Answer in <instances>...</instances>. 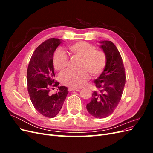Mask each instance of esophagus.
Wrapping results in <instances>:
<instances>
[{"label":"esophagus","instance_id":"obj_1","mask_svg":"<svg viewBox=\"0 0 153 153\" xmlns=\"http://www.w3.org/2000/svg\"><path fill=\"white\" fill-rule=\"evenodd\" d=\"M68 91H79L80 89H75V88L69 87V88H68Z\"/></svg>","mask_w":153,"mask_h":153}]
</instances>
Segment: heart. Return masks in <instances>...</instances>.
Here are the masks:
<instances>
[{"label": "heart", "mask_w": 153, "mask_h": 153, "mask_svg": "<svg viewBox=\"0 0 153 153\" xmlns=\"http://www.w3.org/2000/svg\"><path fill=\"white\" fill-rule=\"evenodd\" d=\"M68 50L74 59H79L80 71H68L60 76V81L64 85L81 88L89 80L90 75L97 78L101 75L106 65L107 58L102 50H96L95 46L85 41H78L69 46ZM54 68L62 71L69 65V59L61 49L55 51L53 56Z\"/></svg>", "instance_id": "heart-1"}]
</instances>
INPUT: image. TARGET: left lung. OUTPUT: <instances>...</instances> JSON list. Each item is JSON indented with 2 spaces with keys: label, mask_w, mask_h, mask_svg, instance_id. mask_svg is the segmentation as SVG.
<instances>
[{
  "label": "left lung",
  "mask_w": 153,
  "mask_h": 153,
  "mask_svg": "<svg viewBox=\"0 0 153 153\" xmlns=\"http://www.w3.org/2000/svg\"><path fill=\"white\" fill-rule=\"evenodd\" d=\"M107 62L103 72L94 80L98 91H94L87 110L92 116L101 119L112 114L121 101L126 83V73L121 55L110 41H100Z\"/></svg>",
  "instance_id": "obj_1"
}]
</instances>
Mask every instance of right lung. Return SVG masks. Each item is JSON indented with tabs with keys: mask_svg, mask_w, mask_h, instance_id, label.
Here are the masks:
<instances>
[{
	"mask_svg": "<svg viewBox=\"0 0 153 153\" xmlns=\"http://www.w3.org/2000/svg\"><path fill=\"white\" fill-rule=\"evenodd\" d=\"M61 43V39L50 38L38 46L32 55L27 71V90L31 102L39 113L49 118L58 114L69 92L66 87L59 86V82L53 79V53ZM51 86L58 87L55 94L49 93Z\"/></svg>",
	"mask_w": 153,
	"mask_h": 153,
	"instance_id": "obj_1",
	"label": "right lung"
}]
</instances>
